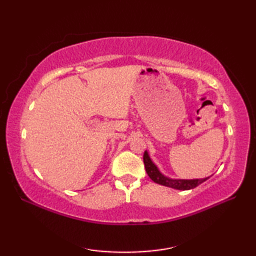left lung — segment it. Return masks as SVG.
Listing matches in <instances>:
<instances>
[{
  "label": "left lung",
  "mask_w": 256,
  "mask_h": 256,
  "mask_svg": "<svg viewBox=\"0 0 256 256\" xmlns=\"http://www.w3.org/2000/svg\"><path fill=\"white\" fill-rule=\"evenodd\" d=\"M144 165H145V170L150 178L153 180L154 182L162 184V186L170 187L172 189H177V190H190L194 189L197 186H199L200 184L204 182L206 179H209V177L206 178H194V179H176V178H170L165 176L162 174L160 168L157 167L155 162L152 160L150 156L148 154V150L144 152Z\"/></svg>",
  "instance_id": "8db88e82"
}]
</instances>
